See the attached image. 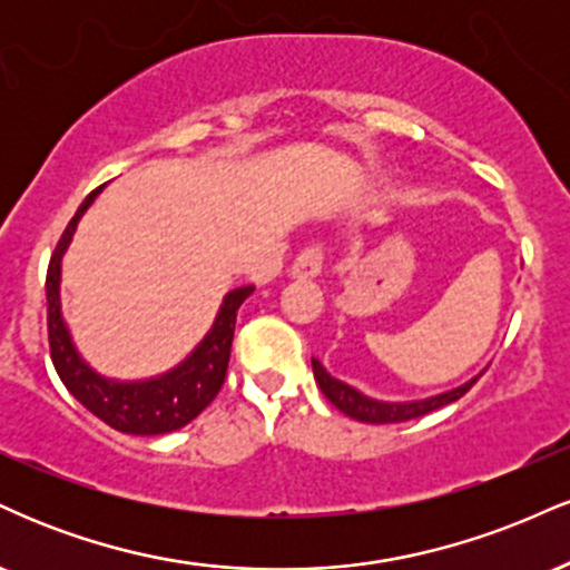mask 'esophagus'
Listing matches in <instances>:
<instances>
[{
  "mask_svg": "<svg viewBox=\"0 0 570 570\" xmlns=\"http://www.w3.org/2000/svg\"><path fill=\"white\" fill-rule=\"evenodd\" d=\"M322 271H324V252L318 244L305 246L292 265L294 278H316L322 276Z\"/></svg>",
  "mask_w": 570,
  "mask_h": 570,
  "instance_id": "34e87169",
  "label": "esophagus"
}]
</instances>
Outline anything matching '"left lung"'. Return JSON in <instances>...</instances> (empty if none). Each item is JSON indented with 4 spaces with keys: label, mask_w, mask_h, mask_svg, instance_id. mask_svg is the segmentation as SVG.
I'll use <instances>...</instances> for the list:
<instances>
[{
    "label": "left lung",
    "mask_w": 570,
    "mask_h": 570,
    "mask_svg": "<svg viewBox=\"0 0 570 570\" xmlns=\"http://www.w3.org/2000/svg\"><path fill=\"white\" fill-rule=\"evenodd\" d=\"M313 377H316L318 389L324 391V396L330 399L340 412H345V415L353 417V421H362V423H404V421H412V417L429 415V412L440 410L444 404L461 399L476 381H480V375H476L472 381L458 385L453 391H444V394H436L429 399H417V402H377V399H370L364 396L362 391L351 389L348 383L332 377L330 372L322 367V362H316V358H313Z\"/></svg>",
    "instance_id": "left-lung-1"
}]
</instances>
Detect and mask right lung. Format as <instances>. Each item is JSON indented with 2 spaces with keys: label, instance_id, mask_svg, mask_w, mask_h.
<instances>
[{
  "label": "right lung",
  "instance_id": "add662e5",
  "mask_svg": "<svg viewBox=\"0 0 570 570\" xmlns=\"http://www.w3.org/2000/svg\"><path fill=\"white\" fill-rule=\"evenodd\" d=\"M101 189L104 187H96L82 200V206L77 208V214L71 217L67 230L61 235V240H58L53 257H50L48 278H45L50 358H53V367L58 377H61V383L67 385L69 394L82 407L94 412L96 417H101L107 426L136 436L168 434V431L187 426L219 394L227 375V362H230L235 316H238L240 303L254 292V286H238V289L225 294V303L219 307L217 322H214L208 335L200 340L198 348L189 353L179 367L166 372V375L136 383H120L101 377L96 370H90L82 362L75 343H71V335L61 316V297H58L63 252H67L71 235H75L77 222L88 212V206L96 200V195Z\"/></svg>",
  "mask_w": 570,
  "mask_h": 570
}]
</instances>
